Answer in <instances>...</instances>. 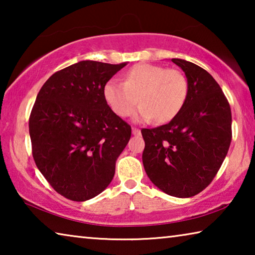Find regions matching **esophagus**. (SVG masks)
I'll return each mask as SVG.
<instances>
[{"label":"esophagus","mask_w":255,"mask_h":255,"mask_svg":"<svg viewBox=\"0 0 255 255\" xmlns=\"http://www.w3.org/2000/svg\"><path fill=\"white\" fill-rule=\"evenodd\" d=\"M132 135H135V136H139V135H140V129H138V128H135V127H133V128H132Z\"/></svg>","instance_id":"34e87169"}]
</instances>
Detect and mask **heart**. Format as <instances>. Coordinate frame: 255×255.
<instances>
[{"instance_id": "1", "label": "heart", "mask_w": 255, "mask_h": 255, "mask_svg": "<svg viewBox=\"0 0 255 255\" xmlns=\"http://www.w3.org/2000/svg\"><path fill=\"white\" fill-rule=\"evenodd\" d=\"M103 97L110 109L119 117H128L135 109L138 98L141 102L135 120L157 123L173 119L188 97V81L178 70L149 63L129 68L125 82L110 79L103 86Z\"/></svg>"}]
</instances>
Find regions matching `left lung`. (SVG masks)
Listing matches in <instances>:
<instances>
[{
  "instance_id": "1",
  "label": "left lung",
  "mask_w": 255,
  "mask_h": 255,
  "mask_svg": "<svg viewBox=\"0 0 255 255\" xmlns=\"http://www.w3.org/2000/svg\"><path fill=\"white\" fill-rule=\"evenodd\" d=\"M172 62L184 72L188 97L169 124L141 129L143 164L163 192L189 198L208 187L221 169L232 140V112L208 72L184 59Z\"/></svg>"
}]
</instances>
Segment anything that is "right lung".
<instances>
[{"label":"right lung","mask_w":255,"mask_h":255,"mask_svg":"<svg viewBox=\"0 0 255 255\" xmlns=\"http://www.w3.org/2000/svg\"><path fill=\"white\" fill-rule=\"evenodd\" d=\"M127 63L82 60L42 85L30 114L32 156L59 195L85 201L114 179L131 128L107 105L103 86Z\"/></svg>","instance_id":"right-lung-1"}]
</instances>
